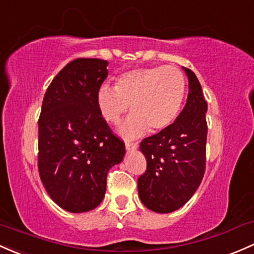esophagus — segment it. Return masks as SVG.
Returning <instances> with one entry per match:
<instances>
[{
	"instance_id": "34e87169",
	"label": "esophagus",
	"mask_w": 254,
	"mask_h": 254,
	"mask_svg": "<svg viewBox=\"0 0 254 254\" xmlns=\"http://www.w3.org/2000/svg\"><path fill=\"white\" fill-rule=\"evenodd\" d=\"M137 147H138L137 142H132L129 140L125 141V148H127V150H135Z\"/></svg>"
}]
</instances>
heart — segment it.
I'll return each mask as SVG.
<instances>
[{"instance_id": "obj_1", "label": "heart", "mask_w": 254, "mask_h": 254, "mask_svg": "<svg viewBox=\"0 0 254 254\" xmlns=\"http://www.w3.org/2000/svg\"><path fill=\"white\" fill-rule=\"evenodd\" d=\"M186 94V78L175 66H154L125 72L116 88L102 85L97 91V105L107 122L117 124L129 111L119 127L127 137H136L149 129L159 132L176 119Z\"/></svg>"}]
</instances>
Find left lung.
<instances>
[{
	"label": "left lung",
	"mask_w": 254,
	"mask_h": 254,
	"mask_svg": "<svg viewBox=\"0 0 254 254\" xmlns=\"http://www.w3.org/2000/svg\"><path fill=\"white\" fill-rule=\"evenodd\" d=\"M189 93L176 121L142 140L146 172L137 180L142 204L158 213L176 211L193 196L205 174L207 102L191 69L185 67Z\"/></svg>",
	"instance_id": "8db88e82"
}]
</instances>
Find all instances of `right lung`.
Masks as SVG:
<instances>
[{
	"label": "right lung",
	"mask_w": 254,
	"mask_h": 254,
	"mask_svg": "<svg viewBox=\"0 0 254 254\" xmlns=\"http://www.w3.org/2000/svg\"><path fill=\"white\" fill-rule=\"evenodd\" d=\"M108 63H68L44 94L38 119V172L53 201L68 212L94 210L106 193L110 169L123 160L124 141L114 135L97 105Z\"/></svg>",
	"instance_id": "obj_1"
}]
</instances>
